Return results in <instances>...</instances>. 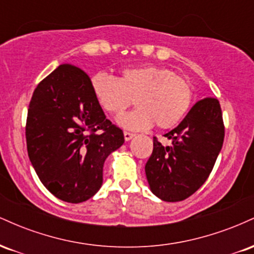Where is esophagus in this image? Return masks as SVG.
Wrapping results in <instances>:
<instances>
[{
    "label": "esophagus",
    "mask_w": 254,
    "mask_h": 254,
    "mask_svg": "<svg viewBox=\"0 0 254 254\" xmlns=\"http://www.w3.org/2000/svg\"><path fill=\"white\" fill-rule=\"evenodd\" d=\"M133 136H135V133L129 132V131H124V139H125V141H130V139L132 138Z\"/></svg>",
    "instance_id": "1"
}]
</instances>
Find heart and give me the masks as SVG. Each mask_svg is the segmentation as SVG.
Segmentation results:
<instances>
[{
    "instance_id": "heart-1",
    "label": "heart",
    "mask_w": 254,
    "mask_h": 254,
    "mask_svg": "<svg viewBox=\"0 0 254 254\" xmlns=\"http://www.w3.org/2000/svg\"><path fill=\"white\" fill-rule=\"evenodd\" d=\"M95 99L107 113L121 115L135 99L136 110L119 117L118 123L130 130L176 127L188 113L192 87L185 78L164 66L125 68L118 78L98 72L90 80Z\"/></svg>"
}]
</instances>
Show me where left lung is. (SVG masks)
<instances>
[{
	"mask_svg": "<svg viewBox=\"0 0 254 254\" xmlns=\"http://www.w3.org/2000/svg\"><path fill=\"white\" fill-rule=\"evenodd\" d=\"M164 136L172 143L164 145L154 137L145 176L156 197L179 202L205 183L222 149L224 125L217 99L197 101L182 123Z\"/></svg>",
	"mask_w": 254,
	"mask_h": 254,
	"instance_id": "obj_1",
	"label": "left lung"
}]
</instances>
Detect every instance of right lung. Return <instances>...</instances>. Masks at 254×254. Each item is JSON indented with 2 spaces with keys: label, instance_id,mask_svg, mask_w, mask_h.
Wrapping results in <instances>:
<instances>
[{
  "label": "right lung",
  "instance_id": "add662e5",
  "mask_svg": "<svg viewBox=\"0 0 254 254\" xmlns=\"http://www.w3.org/2000/svg\"><path fill=\"white\" fill-rule=\"evenodd\" d=\"M26 142L43 185L64 202L81 203L101 188L105 160L124 143V135L106 119L88 75L62 64L34 89Z\"/></svg>",
  "mask_w": 254,
  "mask_h": 254
}]
</instances>
